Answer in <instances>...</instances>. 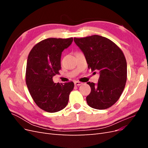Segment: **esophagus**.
<instances>
[{
    "mask_svg": "<svg viewBox=\"0 0 148 148\" xmlns=\"http://www.w3.org/2000/svg\"><path fill=\"white\" fill-rule=\"evenodd\" d=\"M74 84H75V86H80V85L83 84V83H82V82H77V81H76V82H74Z\"/></svg>",
    "mask_w": 148,
    "mask_h": 148,
    "instance_id": "34e87169",
    "label": "esophagus"
}]
</instances>
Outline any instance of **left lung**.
<instances>
[{"label":"left lung","mask_w":148,"mask_h":148,"mask_svg":"<svg viewBox=\"0 0 148 148\" xmlns=\"http://www.w3.org/2000/svg\"><path fill=\"white\" fill-rule=\"evenodd\" d=\"M89 69L98 71V83L88 82L91 91L86 97L89 106L102 110L117 102L127 82V65L122 50L110 39L99 35L74 38Z\"/></svg>","instance_id":"left-lung-1"}]
</instances>
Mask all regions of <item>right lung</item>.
Listing matches in <instances>:
<instances>
[{"instance_id":"1","label":"right lung","mask_w":148,"mask_h":148,"mask_svg":"<svg viewBox=\"0 0 148 148\" xmlns=\"http://www.w3.org/2000/svg\"><path fill=\"white\" fill-rule=\"evenodd\" d=\"M73 42V38H48L35 45L27 60L26 82L30 95L37 106L48 112L64 109L70 92L74 88L71 82L55 83L53 77L59 73L62 52Z\"/></svg>"}]
</instances>
